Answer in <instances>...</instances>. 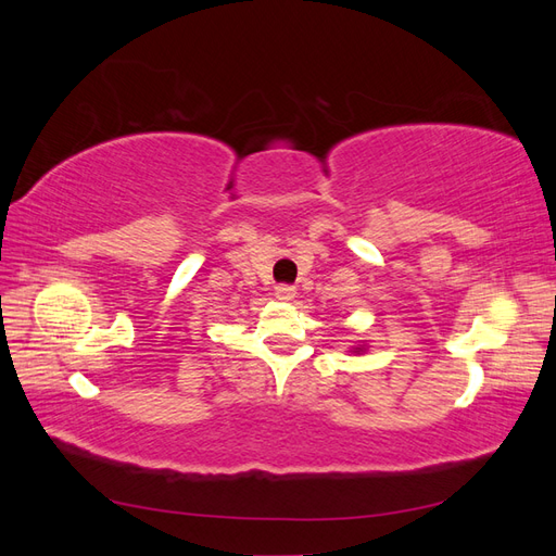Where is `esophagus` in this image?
Returning <instances> with one entry per match:
<instances>
[{
  "label": "esophagus",
  "instance_id": "1",
  "mask_svg": "<svg viewBox=\"0 0 556 556\" xmlns=\"http://www.w3.org/2000/svg\"><path fill=\"white\" fill-rule=\"evenodd\" d=\"M274 294L278 301H292L296 296V290L292 288V285H276Z\"/></svg>",
  "mask_w": 556,
  "mask_h": 556
}]
</instances>
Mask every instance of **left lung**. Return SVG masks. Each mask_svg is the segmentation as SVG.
Listing matches in <instances>:
<instances>
[{
    "instance_id": "left-lung-1",
    "label": "left lung",
    "mask_w": 556,
    "mask_h": 556,
    "mask_svg": "<svg viewBox=\"0 0 556 556\" xmlns=\"http://www.w3.org/2000/svg\"><path fill=\"white\" fill-rule=\"evenodd\" d=\"M366 350V345H355V348H352L350 352H357V355H362V352Z\"/></svg>"
}]
</instances>
